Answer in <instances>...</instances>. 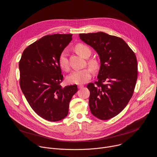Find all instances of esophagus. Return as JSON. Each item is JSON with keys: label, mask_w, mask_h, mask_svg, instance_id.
Returning <instances> with one entry per match:
<instances>
[{"label": "esophagus", "mask_w": 157, "mask_h": 157, "mask_svg": "<svg viewBox=\"0 0 157 157\" xmlns=\"http://www.w3.org/2000/svg\"><path fill=\"white\" fill-rule=\"evenodd\" d=\"M83 87H84V86H83V85H78V89H81V88H82Z\"/></svg>", "instance_id": "obj_1"}]
</instances>
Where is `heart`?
I'll return each instance as SVG.
<instances>
[{
    "instance_id": "obj_1",
    "label": "heart",
    "mask_w": 157,
    "mask_h": 157,
    "mask_svg": "<svg viewBox=\"0 0 157 157\" xmlns=\"http://www.w3.org/2000/svg\"><path fill=\"white\" fill-rule=\"evenodd\" d=\"M75 50L81 56L86 58L89 57L91 51L89 47L82 44H78L75 46ZM59 63L60 67L65 71H68L69 62L68 58V54L66 50H63L60 54L59 58ZM90 66L95 68L97 67V63L95 60H91L89 62ZM92 75V70L89 68H86L82 70H78L74 71L67 77V81L71 84H82L86 83L90 79Z\"/></svg>"
}]
</instances>
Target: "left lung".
Instances as JSON below:
<instances>
[{"label":"left lung","instance_id":"8db88e82","mask_svg":"<svg viewBox=\"0 0 157 157\" xmlns=\"http://www.w3.org/2000/svg\"><path fill=\"white\" fill-rule=\"evenodd\" d=\"M80 39L98 54V81L90 82L89 107L92 114L107 120L118 115L131 98L137 78L134 52L120 37L103 32L79 34Z\"/></svg>","mask_w":157,"mask_h":157}]
</instances>
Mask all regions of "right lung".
<instances>
[{
    "mask_svg": "<svg viewBox=\"0 0 157 157\" xmlns=\"http://www.w3.org/2000/svg\"><path fill=\"white\" fill-rule=\"evenodd\" d=\"M71 34L47 35L27 47L19 62L21 89L32 109L41 118L58 121L68 113L76 84L62 87L59 58L72 40Z\"/></svg>",
    "mask_w": 157,
    "mask_h": 157,
    "instance_id": "right-lung-1",
    "label": "right lung"
}]
</instances>
